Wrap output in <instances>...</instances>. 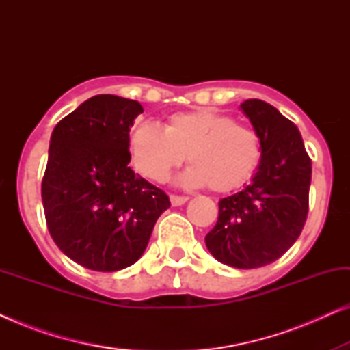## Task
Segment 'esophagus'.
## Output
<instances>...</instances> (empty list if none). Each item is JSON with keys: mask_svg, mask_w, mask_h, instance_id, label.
I'll return each instance as SVG.
<instances>
[{"mask_svg": "<svg viewBox=\"0 0 350 350\" xmlns=\"http://www.w3.org/2000/svg\"><path fill=\"white\" fill-rule=\"evenodd\" d=\"M188 196H175L172 194L170 196V204L174 205V207H178V205H183L185 202H188Z\"/></svg>", "mask_w": 350, "mask_h": 350, "instance_id": "obj_1", "label": "esophagus"}]
</instances>
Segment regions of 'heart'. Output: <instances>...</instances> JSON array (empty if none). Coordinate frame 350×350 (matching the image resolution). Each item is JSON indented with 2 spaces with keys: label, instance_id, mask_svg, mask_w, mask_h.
I'll use <instances>...</instances> for the list:
<instances>
[{
  "label": "heart",
  "instance_id": "1",
  "mask_svg": "<svg viewBox=\"0 0 350 350\" xmlns=\"http://www.w3.org/2000/svg\"><path fill=\"white\" fill-rule=\"evenodd\" d=\"M129 151L135 169L154 181L167 178L188 157L180 180L215 193L241 188L262 161L261 137L253 129L213 109L175 113L165 127L140 122L129 132Z\"/></svg>",
  "mask_w": 350,
  "mask_h": 350
}]
</instances>
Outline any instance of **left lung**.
Masks as SVG:
<instances>
[{
  "label": "left lung",
  "mask_w": 350,
  "mask_h": 350,
  "mask_svg": "<svg viewBox=\"0 0 350 350\" xmlns=\"http://www.w3.org/2000/svg\"><path fill=\"white\" fill-rule=\"evenodd\" d=\"M262 142V161L252 183L218 202L205 245L219 262L237 269L271 265L303 231L309 210L312 162L298 127L258 98L241 105Z\"/></svg>",
  "instance_id": "left-lung-1"
}]
</instances>
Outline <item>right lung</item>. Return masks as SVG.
<instances>
[{
    "instance_id": "obj_1",
    "label": "right lung",
    "mask_w": 350,
    "mask_h": 350,
    "mask_svg": "<svg viewBox=\"0 0 350 350\" xmlns=\"http://www.w3.org/2000/svg\"><path fill=\"white\" fill-rule=\"evenodd\" d=\"M137 100L102 94L57 124L41 198L47 229L70 260L114 272L143 255L169 196L131 167L129 132Z\"/></svg>"
}]
</instances>
